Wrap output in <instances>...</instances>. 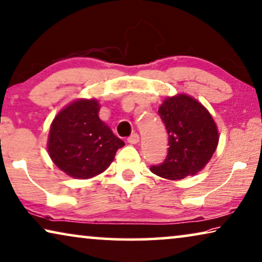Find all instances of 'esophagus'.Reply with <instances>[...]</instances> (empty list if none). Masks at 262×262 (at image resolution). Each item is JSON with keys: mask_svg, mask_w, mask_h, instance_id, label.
I'll list each match as a JSON object with an SVG mask.
<instances>
[{"mask_svg": "<svg viewBox=\"0 0 262 262\" xmlns=\"http://www.w3.org/2000/svg\"><path fill=\"white\" fill-rule=\"evenodd\" d=\"M139 141H140V136H139V134H136V133L132 134L129 138H128V142H129L130 144H136V143H139Z\"/></svg>", "mask_w": 262, "mask_h": 262, "instance_id": "34e87169", "label": "esophagus"}]
</instances>
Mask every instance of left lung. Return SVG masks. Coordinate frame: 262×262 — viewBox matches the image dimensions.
Masks as SVG:
<instances>
[{
    "label": "left lung",
    "mask_w": 262,
    "mask_h": 262,
    "mask_svg": "<svg viewBox=\"0 0 262 262\" xmlns=\"http://www.w3.org/2000/svg\"><path fill=\"white\" fill-rule=\"evenodd\" d=\"M159 115L168 133V154L150 170L168 180L196 174L208 163L219 142V132L210 113L186 94L167 97Z\"/></svg>",
    "instance_id": "1"
}]
</instances>
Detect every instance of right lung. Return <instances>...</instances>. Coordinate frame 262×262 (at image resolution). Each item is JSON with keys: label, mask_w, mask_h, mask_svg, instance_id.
Listing matches in <instances>:
<instances>
[{"label": "right lung", "mask_w": 262, "mask_h": 262, "mask_svg": "<svg viewBox=\"0 0 262 262\" xmlns=\"http://www.w3.org/2000/svg\"><path fill=\"white\" fill-rule=\"evenodd\" d=\"M97 100L80 99L53 120L48 153L53 162L74 179H91L106 170L124 142L99 118Z\"/></svg>", "instance_id": "obj_1"}]
</instances>
